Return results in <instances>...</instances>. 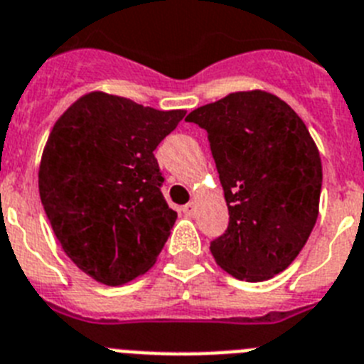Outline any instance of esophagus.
<instances>
[{"instance_id": "34e87169", "label": "esophagus", "mask_w": 364, "mask_h": 364, "mask_svg": "<svg viewBox=\"0 0 364 364\" xmlns=\"http://www.w3.org/2000/svg\"><path fill=\"white\" fill-rule=\"evenodd\" d=\"M183 214H185V216H194L196 214V203L194 201H191V203H186L185 207H183Z\"/></svg>"}]
</instances>
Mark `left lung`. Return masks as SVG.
Masks as SVG:
<instances>
[{"label": "left lung", "mask_w": 364, "mask_h": 364, "mask_svg": "<svg viewBox=\"0 0 364 364\" xmlns=\"http://www.w3.org/2000/svg\"><path fill=\"white\" fill-rule=\"evenodd\" d=\"M207 132L229 207L210 242L221 269L245 282L282 273L318 216L322 164L299 115L267 91H238L185 119Z\"/></svg>", "instance_id": "left-lung-1"}]
</instances>
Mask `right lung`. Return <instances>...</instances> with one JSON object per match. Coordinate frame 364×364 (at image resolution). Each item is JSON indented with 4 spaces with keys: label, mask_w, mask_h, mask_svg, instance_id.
<instances>
[{
    "label": "right lung",
    "mask_w": 364,
    "mask_h": 364,
    "mask_svg": "<svg viewBox=\"0 0 364 364\" xmlns=\"http://www.w3.org/2000/svg\"><path fill=\"white\" fill-rule=\"evenodd\" d=\"M183 117L93 91L53 126L38 173L43 210L65 255L97 282L146 273L168 240L178 213L154 150Z\"/></svg>",
    "instance_id": "right-lung-1"
}]
</instances>
